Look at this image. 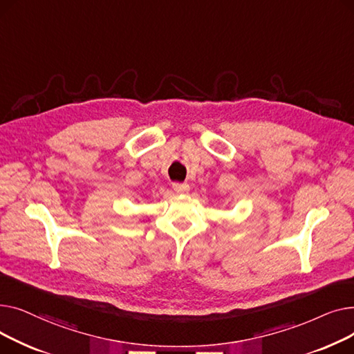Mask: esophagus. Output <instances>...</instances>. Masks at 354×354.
I'll list each match as a JSON object with an SVG mask.
<instances>
[{
	"instance_id": "obj_1",
	"label": "esophagus",
	"mask_w": 354,
	"mask_h": 354,
	"mask_svg": "<svg viewBox=\"0 0 354 354\" xmlns=\"http://www.w3.org/2000/svg\"><path fill=\"white\" fill-rule=\"evenodd\" d=\"M172 188H174V191L176 194H180V195H187L189 192V189H191V187H189L188 183H179V182H175L172 185Z\"/></svg>"
}]
</instances>
